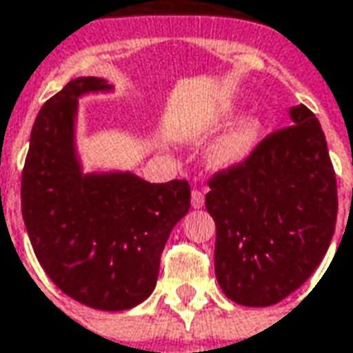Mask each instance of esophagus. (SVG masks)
Here are the masks:
<instances>
[{
	"label": "esophagus",
	"mask_w": 353,
	"mask_h": 353,
	"mask_svg": "<svg viewBox=\"0 0 353 353\" xmlns=\"http://www.w3.org/2000/svg\"><path fill=\"white\" fill-rule=\"evenodd\" d=\"M203 205H205V195H203L199 190H194V192H192V207L201 208Z\"/></svg>",
	"instance_id": "esophagus-1"
}]
</instances>
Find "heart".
<instances>
[{"label":"heart","instance_id":"1","mask_svg":"<svg viewBox=\"0 0 353 353\" xmlns=\"http://www.w3.org/2000/svg\"><path fill=\"white\" fill-rule=\"evenodd\" d=\"M261 130H263V123L258 117L241 120L228 133H223L208 150V167L214 171H228L244 163L252 156V152L256 150L259 137H261Z\"/></svg>","mask_w":353,"mask_h":353}]
</instances>
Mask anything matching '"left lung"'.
<instances>
[{"mask_svg":"<svg viewBox=\"0 0 353 353\" xmlns=\"http://www.w3.org/2000/svg\"><path fill=\"white\" fill-rule=\"evenodd\" d=\"M290 128L265 137L239 167L208 180L216 222L214 269L225 297L271 307L305 284L336 223V179L325 135L305 105Z\"/></svg>","mask_w":353,"mask_h":353,"instance_id":"8db88e82","label":"left lung"}]
</instances>
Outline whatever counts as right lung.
<instances>
[{"label": "right lung", "instance_id": "add662e5", "mask_svg": "<svg viewBox=\"0 0 353 353\" xmlns=\"http://www.w3.org/2000/svg\"><path fill=\"white\" fill-rule=\"evenodd\" d=\"M110 90L105 79L79 77L41 107L20 195L26 231L48 279L86 307L118 312L154 292L161 252L192 194L186 180L150 184L130 171H82L79 99Z\"/></svg>", "mask_w": 353, "mask_h": 353}]
</instances>
